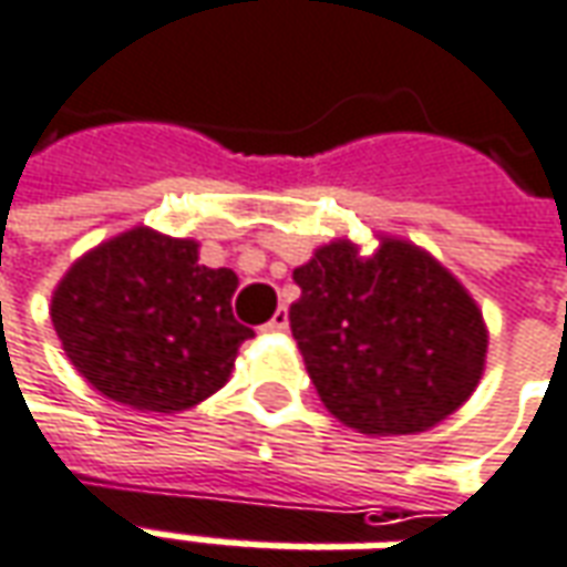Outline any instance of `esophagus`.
<instances>
[{
	"mask_svg": "<svg viewBox=\"0 0 567 567\" xmlns=\"http://www.w3.org/2000/svg\"><path fill=\"white\" fill-rule=\"evenodd\" d=\"M264 334H285L288 331V310L285 307H279V310L272 312V319L264 328H260Z\"/></svg>",
	"mask_w": 567,
	"mask_h": 567,
	"instance_id": "34e87169",
	"label": "esophagus"
}]
</instances>
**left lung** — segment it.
Segmentation results:
<instances>
[{"mask_svg":"<svg viewBox=\"0 0 567 567\" xmlns=\"http://www.w3.org/2000/svg\"><path fill=\"white\" fill-rule=\"evenodd\" d=\"M291 334L322 405L365 435L423 433L473 395L488 328L470 291L433 255L380 236L316 248L295 270Z\"/></svg>","mask_w":567,"mask_h":567,"instance_id":"obj_1","label":"left lung"}]
</instances>
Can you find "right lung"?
Instances as JSON below:
<instances>
[{"label":"right lung","instance_id":"obj_1","mask_svg":"<svg viewBox=\"0 0 567 567\" xmlns=\"http://www.w3.org/2000/svg\"><path fill=\"white\" fill-rule=\"evenodd\" d=\"M236 272L199 264V243L134 227L66 270L51 322L66 359L97 393L174 414L227 383L255 338L236 322Z\"/></svg>","mask_w":567,"mask_h":567}]
</instances>
